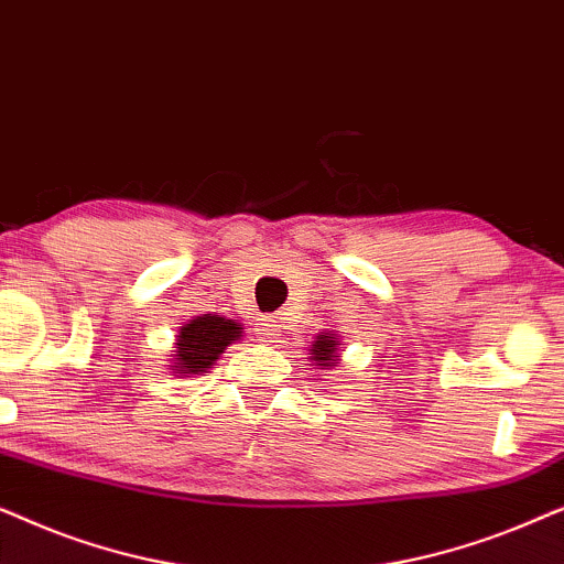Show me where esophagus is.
Wrapping results in <instances>:
<instances>
[{
  "label": "esophagus",
  "mask_w": 564,
  "mask_h": 564,
  "mask_svg": "<svg viewBox=\"0 0 564 564\" xmlns=\"http://www.w3.org/2000/svg\"><path fill=\"white\" fill-rule=\"evenodd\" d=\"M257 330H261V336L269 338V341H274L280 334V321H276V315H261L259 323H257Z\"/></svg>",
  "instance_id": "esophagus-1"
}]
</instances>
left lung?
<instances>
[{"label": "left lung", "mask_w": 564, "mask_h": 564, "mask_svg": "<svg viewBox=\"0 0 564 564\" xmlns=\"http://www.w3.org/2000/svg\"><path fill=\"white\" fill-rule=\"evenodd\" d=\"M313 359L318 361L321 367H330V365H336V359H334V354H336V341H334V334H328V336H318V341L313 344Z\"/></svg>", "instance_id": "obj_1"}]
</instances>
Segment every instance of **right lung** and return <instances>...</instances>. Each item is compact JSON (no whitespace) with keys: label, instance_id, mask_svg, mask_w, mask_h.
I'll list each match as a JSON object with an SVG mask.
<instances>
[{"label":"right lung","instance_id":"right-lung-1","mask_svg":"<svg viewBox=\"0 0 564 564\" xmlns=\"http://www.w3.org/2000/svg\"><path fill=\"white\" fill-rule=\"evenodd\" d=\"M241 338V328L238 323L220 318V315H197L182 328L180 338H176V361L180 367L176 372L184 377L199 375L215 365V359L226 351L228 344Z\"/></svg>","mask_w":564,"mask_h":564}]
</instances>
